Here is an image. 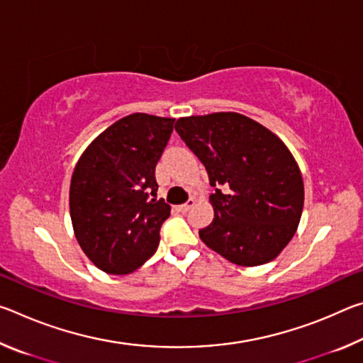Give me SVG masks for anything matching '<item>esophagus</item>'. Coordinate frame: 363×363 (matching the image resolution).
Returning a JSON list of instances; mask_svg holds the SVG:
<instances>
[{"instance_id":"obj_1","label":"esophagus","mask_w":363,"mask_h":363,"mask_svg":"<svg viewBox=\"0 0 363 363\" xmlns=\"http://www.w3.org/2000/svg\"><path fill=\"white\" fill-rule=\"evenodd\" d=\"M194 205H195V200H194V199H189V200L186 201V203L177 206V210H179V211H182V213H186V211H189V210H190V208H192Z\"/></svg>"}]
</instances>
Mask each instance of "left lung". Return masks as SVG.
<instances>
[{
    "label": "left lung",
    "mask_w": 363,
    "mask_h": 363,
    "mask_svg": "<svg viewBox=\"0 0 363 363\" xmlns=\"http://www.w3.org/2000/svg\"><path fill=\"white\" fill-rule=\"evenodd\" d=\"M174 128L216 187L214 219L199 232L201 242L237 266L275 259L304 205L303 176L284 140L237 112L182 116Z\"/></svg>",
    "instance_id": "obj_1"
}]
</instances>
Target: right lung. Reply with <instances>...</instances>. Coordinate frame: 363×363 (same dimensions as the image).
<instances>
[{
    "instance_id": "right-lung-1",
    "label": "right lung",
    "mask_w": 363,
    "mask_h": 363,
    "mask_svg": "<svg viewBox=\"0 0 363 363\" xmlns=\"http://www.w3.org/2000/svg\"><path fill=\"white\" fill-rule=\"evenodd\" d=\"M174 118L123 116L78 158L70 181V218L77 242L97 269L126 275L155 253L171 206L157 199L155 167Z\"/></svg>"
}]
</instances>
